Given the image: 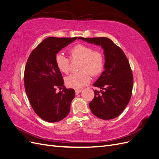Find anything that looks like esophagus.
Segmentation results:
<instances>
[{
    "label": "esophagus",
    "mask_w": 159,
    "mask_h": 159,
    "mask_svg": "<svg viewBox=\"0 0 159 159\" xmlns=\"http://www.w3.org/2000/svg\"><path fill=\"white\" fill-rule=\"evenodd\" d=\"M81 91H82V89H75V94L78 95V94L80 93Z\"/></svg>",
    "instance_id": "esophagus-1"
}]
</instances>
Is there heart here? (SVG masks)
<instances>
[{
	"label": "heart",
	"instance_id": "b5f03b06",
	"mask_svg": "<svg viewBox=\"0 0 159 159\" xmlns=\"http://www.w3.org/2000/svg\"><path fill=\"white\" fill-rule=\"evenodd\" d=\"M73 59L82 60L80 72L72 73L65 79L66 85L69 88L80 89L88 85L90 81V75H97L103 70L104 58L102 53L93 50L92 48L84 44H77L70 50ZM57 68L64 74L68 73L70 70V60L62 53H57L55 57Z\"/></svg>",
	"mask_w": 159,
	"mask_h": 159
}]
</instances>
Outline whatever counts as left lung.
Wrapping results in <instances>:
<instances>
[{
  "mask_svg": "<svg viewBox=\"0 0 159 159\" xmlns=\"http://www.w3.org/2000/svg\"><path fill=\"white\" fill-rule=\"evenodd\" d=\"M103 50L104 71L93 84L102 90H95L93 99L89 103L94 115L108 120L118 117L127 107L131 97L133 77L129 61L123 50L106 37H80Z\"/></svg>",
  "mask_w": 159,
  "mask_h": 159,
  "instance_id": "left-lung-1",
  "label": "left lung"
}]
</instances>
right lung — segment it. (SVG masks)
<instances>
[{
	"label": "right lung",
	"instance_id": "1",
	"mask_svg": "<svg viewBox=\"0 0 159 159\" xmlns=\"http://www.w3.org/2000/svg\"><path fill=\"white\" fill-rule=\"evenodd\" d=\"M77 38H47L31 52L26 62L24 76L26 93L34 111L46 121H60L70 113L75 92L64 87L55 57ZM62 87V91L57 93L56 88Z\"/></svg>",
	"mask_w": 159,
	"mask_h": 159
}]
</instances>
